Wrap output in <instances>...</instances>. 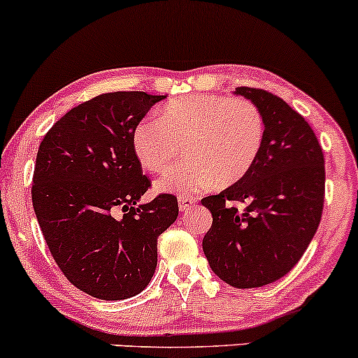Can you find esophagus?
Wrapping results in <instances>:
<instances>
[{
  "mask_svg": "<svg viewBox=\"0 0 358 358\" xmlns=\"http://www.w3.org/2000/svg\"><path fill=\"white\" fill-rule=\"evenodd\" d=\"M192 204H196V199H192V198H179V210L180 211L191 210Z\"/></svg>",
  "mask_w": 358,
  "mask_h": 358,
  "instance_id": "esophagus-1",
  "label": "esophagus"
}]
</instances>
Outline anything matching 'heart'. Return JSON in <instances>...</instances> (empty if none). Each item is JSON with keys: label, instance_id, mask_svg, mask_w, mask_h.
I'll list each match as a JSON object with an SVG mask.
<instances>
[{"label": "heart", "instance_id": "heart-1", "mask_svg": "<svg viewBox=\"0 0 358 358\" xmlns=\"http://www.w3.org/2000/svg\"><path fill=\"white\" fill-rule=\"evenodd\" d=\"M264 138L266 120L254 101L196 92L164 104L160 118L140 120L131 147L140 166L160 174L184 145L187 162L164 174L155 189L187 198L206 189L213 180L227 187L243 179L254 167Z\"/></svg>", "mask_w": 358, "mask_h": 358}]
</instances>
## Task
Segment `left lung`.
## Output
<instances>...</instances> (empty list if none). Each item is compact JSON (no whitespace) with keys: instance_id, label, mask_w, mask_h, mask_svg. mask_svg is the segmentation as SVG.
<instances>
[{"instance_id":"1","label":"left lung","mask_w":358,"mask_h":358,"mask_svg":"<svg viewBox=\"0 0 358 358\" xmlns=\"http://www.w3.org/2000/svg\"><path fill=\"white\" fill-rule=\"evenodd\" d=\"M235 94L260 108L266 138L243 179L201 199L213 215L203 252L220 279L250 289L286 275L311 243L323 213L324 155L309 123L279 96L247 86Z\"/></svg>"}]
</instances>
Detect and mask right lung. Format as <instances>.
Returning <instances> with one entry per match:
<instances>
[{
  "mask_svg": "<svg viewBox=\"0 0 358 358\" xmlns=\"http://www.w3.org/2000/svg\"><path fill=\"white\" fill-rule=\"evenodd\" d=\"M164 98L143 91L99 94L67 111L38 147L31 201L40 230L62 274L92 298L142 292L157 267V238L179 215L174 194L135 206L150 179L131 135Z\"/></svg>",
  "mask_w": 358,
  "mask_h": 358,
  "instance_id": "add662e5",
  "label": "right lung"
}]
</instances>
